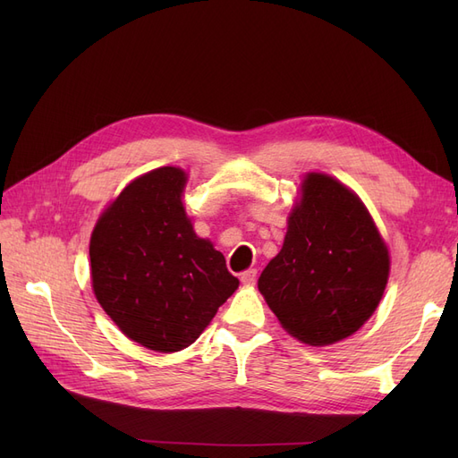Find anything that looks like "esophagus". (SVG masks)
Masks as SVG:
<instances>
[{"mask_svg":"<svg viewBox=\"0 0 458 458\" xmlns=\"http://www.w3.org/2000/svg\"><path fill=\"white\" fill-rule=\"evenodd\" d=\"M256 276H258V271H256V269H248V271H244V273L241 275V281H242V284H246V286H252V284L256 283Z\"/></svg>","mask_w":458,"mask_h":458,"instance_id":"esophagus-1","label":"esophagus"}]
</instances>
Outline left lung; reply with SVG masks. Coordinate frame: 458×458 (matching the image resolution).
Wrapping results in <instances>:
<instances>
[{
    "label": "left lung",
    "instance_id": "8db88e82",
    "mask_svg": "<svg viewBox=\"0 0 458 458\" xmlns=\"http://www.w3.org/2000/svg\"><path fill=\"white\" fill-rule=\"evenodd\" d=\"M387 275V246L361 199L338 179L311 172L258 288L288 335L330 345L369 321Z\"/></svg>",
    "mask_w": 458,
    "mask_h": 458
}]
</instances>
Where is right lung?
Instances as JSON below:
<instances>
[{
  "label": "right lung",
  "instance_id": "1",
  "mask_svg": "<svg viewBox=\"0 0 458 458\" xmlns=\"http://www.w3.org/2000/svg\"><path fill=\"white\" fill-rule=\"evenodd\" d=\"M185 183L174 165L133 179L89 242L97 301L130 340L160 353L195 342L239 288L224 254L192 231Z\"/></svg>",
  "mask_w": 458,
  "mask_h": 458
}]
</instances>
